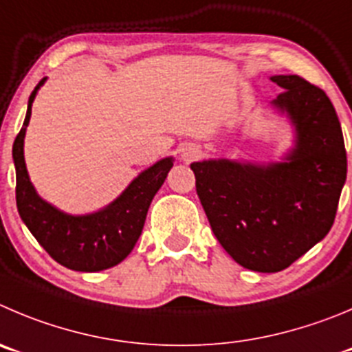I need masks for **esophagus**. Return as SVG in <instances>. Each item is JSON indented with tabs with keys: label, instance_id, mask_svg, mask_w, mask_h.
Masks as SVG:
<instances>
[{
	"label": "esophagus",
	"instance_id": "1",
	"mask_svg": "<svg viewBox=\"0 0 352 352\" xmlns=\"http://www.w3.org/2000/svg\"><path fill=\"white\" fill-rule=\"evenodd\" d=\"M198 154H199L198 149H186L182 153V157L186 161H192V160H196V157H198Z\"/></svg>",
	"mask_w": 352,
	"mask_h": 352
}]
</instances>
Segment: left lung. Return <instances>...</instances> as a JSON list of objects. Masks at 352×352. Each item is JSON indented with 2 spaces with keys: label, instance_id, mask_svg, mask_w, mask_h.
<instances>
[{
  "label": "left lung",
  "instance_id": "1",
  "mask_svg": "<svg viewBox=\"0 0 352 352\" xmlns=\"http://www.w3.org/2000/svg\"><path fill=\"white\" fill-rule=\"evenodd\" d=\"M272 106L290 118L295 147L281 163H192L196 192L215 238L243 267L278 272L328 234L347 175L342 128L321 88L297 74Z\"/></svg>",
  "mask_w": 352,
  "mask_h": 352
}]
</instances>
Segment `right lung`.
Here are the masks:
<instances>
[{"mask_svg":"<svg viewBox=\"0 0 352 352\" xmlns=\"http://www.w3.org/2000/svg\"><path fill=\"white\" fill-rule=\"evenodd\" d=\"M43 78L32 90L24 124L13 142V163L17 175L19 215L31 234L64 267L81 272H97L120 264L128 257L146 222L147 210L170 168L173 157H163L139 173L130 186L106 208L87 215H69L41 199L29 179L24 160L25 128L31 120V107Z\"/></svg>","mask_w":352,"mask_h":352,"instance_id":"right-lung-1","label":"right lung"}]
</instances>
